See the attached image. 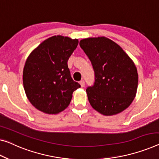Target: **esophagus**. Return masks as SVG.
<instances>
[{"mask_svg": "<svg viewBox=\"0 0 159 159\" xmlns=\"http://www.w3.org/2000/svg\"><path fill=\"white\" fill-rule=\"evenodd\" d=\"M80 86H81L82 88L85 86V82H84V80H80Z\"/></svg>", "mask_w": 159, "mask_h": 159, "instance_id": "1", "label": "esophagus"}]
</instances>
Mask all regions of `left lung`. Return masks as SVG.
<instances>
[{
  "instance_id": "1",
  "label": "left lung",
  "mask_w": 159,
  "mask_h": 159,
  "mask_svg": "<svg viewBox=\"0 0 159 159\" xmlns=\"http://www.w3.org/2000/svg\"><path fill=\"white\" fill-rule=\"evenodd\" d=\"M79 44L95 71L94 86L86 89L92 108L104 116L126 109L138 88V72L132 59L119 45L105 36L87 38Z\"/></svg>"
}]
</instances>
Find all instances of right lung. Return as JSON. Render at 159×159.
Returning <instances> with one entry per match:
<instances>
[{"instance_id": "add662e5", "label": "right lung", "mask_w": 159, "mask_h": 159, "mask_svg": "<svg viewBox=\"0 0 159 159\" xmlns=\"http://www.w3.org/2000/svg\"><path fill=\"white\" fill-rule=\"evenodd\" d=\"M79 39L53 35L43 41L28 56L23 84L28 101L47 114H58L70 104L73 92L80 87L73 81L68 60Z\"/></svg>"}]
</instances>
